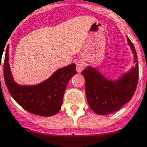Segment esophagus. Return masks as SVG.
Here are the masks:
<instances>
[{"instance_id":"esophagus-1","label":"esophagus","mask_w":147,"mask_h":147,"mask_svg":"<svg viewBox=\"0 0 147 147\" xmlns=\"http://www.w3.org/2000/svg\"><path fill=\"white\" fill-rule=\"evenodd\" d=\"M84 69V62L82 61H78L77 62V71L78 73H81L82 70Z\"/></svg>"}]
</instances>
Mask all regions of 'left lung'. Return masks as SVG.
Segmentation results:
<instances>
[{
    "instance_id": "obj_1",
    "label": "left lung",
    "mask_w": 147,
    "mask_h": 147,
    "mask_svg": "<svg viewBox=\"0 0 147 147\" xmlns=\"http://www.w3.org/2000/svg\"><path fill=\"white\" fill-rule=\"evenodd\" d=\"M134 54V65L119 78L108 79L96 68L87 66L81 72L85 79V92L90 107L100 115L120 110L134 96L139 78L137 55L134 44L127 38Z\"/></svg>"
}]
</instances>
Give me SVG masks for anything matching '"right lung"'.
I'll list each match as a JSON object with an SVG mask.
<instances>
[{"instance_id": "obj_1", "label": "right lung", "mask_w": 147, "mask_h": 147, "mask_svg": "<svg viewBox=\"0 0 147 147\" xmlns=\"http://www.w3.org/2000/svg\"><path fill=\"white\" fill-rule=\"evenodd\" d=\"M77 74L76 64L60 68L48 79L36 85L16 83L9 64L7 46L4 63V77L9 93L13 100L28 112L41 117H51L61 110L63 95L70 78Z\"/></svg>"}]
</instances>
